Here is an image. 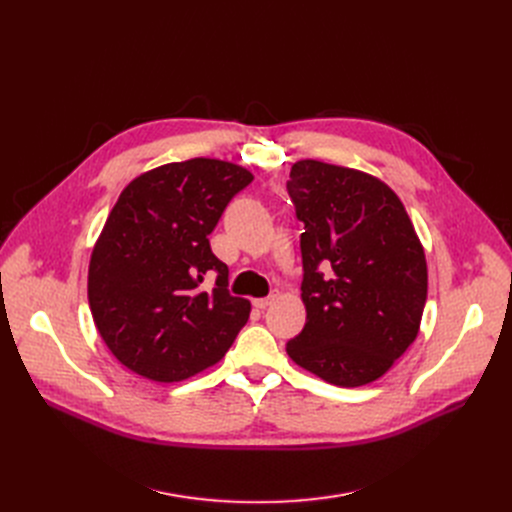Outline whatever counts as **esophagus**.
I'll return each mask as SVG.
<instances>
[{
	"label": "esophagus",
	"mask_w": 512,
	"mask_h": 512,
	"mask_svg": "<svg viewBox=\"0 0 512 512\" xmlns=\"http://www.w3.org/2000/svg\"><path fill=\"white\" fill-rule=\"evenodd\" d=\"M274 299H276L274 294H272V297H265V299H253V307H257V309H265V307L270 305Z\"/></svg>",
	"instance_id": "34e87169"
}]
</instances>
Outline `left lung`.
I'll return each instance as SVG.
<instances>
[{"instance_id":"obj_1","label":"left lung","mask_w":512,"mask_h":512,"mask_svg":"<svg viewBox=\"0 0 512 512\" xmlns=\"http://www.w3.org/2000/svg\"><path fill=\"white\" fill-rule=\"evenodd\" d=\"M288 195L301 234L307 309L288 357L328 384H371L415 342L427 299V263L409 213L367 172L301 159Z\"/></svg>"}]
</instances>
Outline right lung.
Masks as SVG:
<instances>
[{
	"label": "right lung",
	"mask_w": 512,
	"mask_h": 512,
	"mask_svg": "<svg viewBox=\"0 0 512 512\" xmlns=\"http://www.w3.org/2000/svg\"><path fill=\"white\" fill-rule=\"evenodd\" d=\"M253 180L232 161L195 157L143 172L107 215L89 261V307L112 355L153 382H182L218 363L251 303L228 292L209 234ZM219 274L211 291L200 284Z\"/></svg>",
	"instance_id": "obj_1"
}]
</instances>
